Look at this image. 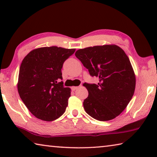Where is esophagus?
<instances>
[{
    "label": "esophagus",
    "mask_w": 157,
    "mask_h": 157,
    "mask_svg": "<svg viewBox=\"0 0 157 157\" xmlns=\"http://www.w3.org/2000/svg\"><path fill=\"white\" fill-rule=\"evenodd\" d=\"M79 88L78 86H73V87H71V90H77V89H78Z\"/></svg>",
    "instance_id": "esophagus-1"
}]
</instances>
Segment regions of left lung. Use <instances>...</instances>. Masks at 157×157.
Segmentation results:
<instances>
[{"instance_id": "obj_1", "label": "left lung", "mask_w": 157, "mask_h": 157, "mask_svg": "<svg viewBox=\"0 0 157 157\" xmlns=\"http://www.w3.org/2000/svg\"><path fill=\"white\" fill-rule=\"evenodd\" d=\"M75 55L90 76L99 78L98 84L83 83L88 91L84 109L101 121L114 119L126 109L136 88V76L129 58L116 45L79 49Z\"/></svg>"}]
</instances>
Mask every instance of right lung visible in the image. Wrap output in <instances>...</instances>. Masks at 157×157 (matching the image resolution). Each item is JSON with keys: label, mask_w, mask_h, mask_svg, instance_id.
<instances>
[{"label": "right lung", "mask_w": 157, "mask_h": 157, "mask_svg": "<svg viewBox=\"0 0 157 157\" xmlns=\"http://www.w3.org/2000/svg\"><path fill=\"white\" fill-rule=\"evenodd\" d=\"M76 49L52 46L34 49L24 58L19 72L17 90L34 117L52 121L64 114L71 96L64 88L61 69Z\"/></svg>", "instance_id": "add662e5"}]
</instances>
